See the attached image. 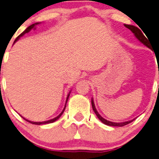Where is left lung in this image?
<instances>
[{
    "label": "left lung",
    "mask_w": 159,
    "mask_h": 159,
    "mask_svg": "<svg viewBox=\"0 0 159 159\" xmlns=\"http://www.w3.org/2000/svg\"><path fill=\"white\" fill-rule=\"evenodd\" d=\"M125 26L127 28H129V30H131V32H132V33L134 34V36H135L136 38H137L138 39H139V41L142 43V44H145V46H147V47L150 48V45H149L148 41L147 40V38H145V35L142 34V32L141 31V30L139 29V28H137V27H135V26H133V25H125ZM91 105H92V108H93V110H94V113L96 114V115H97L98 118H99V120H100V121H102V123H104L105 125H107L116 126V127H122V126H125V125H126L131 123V121H133V120H134L133 119V120H131V121H125V122H121V123H116V122H112V121H108V120L103 118L100 115H99L98 112L97 110H96L95 106H94L93 99H91Z\"/></svg>",
    "instance_id": "obj_1"
}]
</instances>
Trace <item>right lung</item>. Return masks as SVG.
<instances>
[{"label":"right lung","instance_id":"right-lung-1","mask_svg":"<svg viewBox=\"0 0 159 159\" xmlns=\"http://www.w3.org/2000/svg\"><path fill=\"white\" fill-rule=\"evenodd\" d=\"M38 24H39V23H35V24H33V25H30V26L28 27V28H27L26 30H24V31L22 32V33L20 34L19 35V36L17 37V38H16V39H15V41H14V43H15L16 41H17V40H18L19 38H20V37H21V36H23V35L25 34H26V33H28V32H29L30 30L32 29V28H34V26H35V25H38ZM69 95H70V93H69V94H68V97H67L66 103H67V102H68V97H69ZM65 108H66V104H65V108H64L63 111H61V113L60 115H58V116H57V117H56V118H53V119H51V120H48V121H42V122H34V121H28V120L25 119V118H24V119H25V120H26L27 121H28V122L31 123V124H34V125H44V124H49V123H52V122H54V121H55L56 120H57V119H58V118H60L61 116V115H62V114H63V112L65 111Z\"/></svg>","mask_w":159,"mask_h":159}]
</instances>
